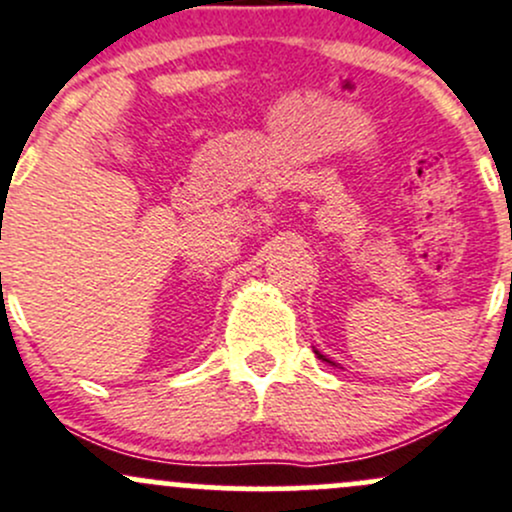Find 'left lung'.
I'll return each mask as SVG.
<instances>
[{
	"label": "left lung",
	"instance_id": "obj_1",
	"mask_svg": "<svg viewBox=\"0 0 512 512\" xmlns=\"http://www.w3.org/2000/svg\"><path fill=\"white\" fill-rule=\"evenodd\" d=\"M314 353H316V358H319V360H324V363H331V365H336V363H333L331 358H326L324 353H319V351H316V348H314Z\"/></svg>",
	"mask_w": 512,
	"mask_h": 512
}]
</instances>
